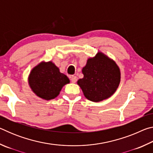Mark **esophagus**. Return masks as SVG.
I'll use <instances>...</instances> for the list:
<instances>
[{"label":"esophagus","instance_id":"34e87169","mask_svg":"<svg viewBox=\"0 0 153 153\" xmlns=\"http://www.w3.org/2000/svg\"><path fill=\"white\" fill-rule=\"evenodd\" d=\"M71 81L72 83H76L77 81V77L76 76H72L71 77Z\"/></svg>","mask_w":153,"mask_h":153}]
</instances>
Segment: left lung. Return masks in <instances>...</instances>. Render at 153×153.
Here are the masks:
<instances>
[{
	"label": "left lung",
	"mask_w": 153,
	"mask_h": 153,
	"mask_svg": "<svg viewBox=\"0 0 153 153\" xmlns=\"http://www.w3.org/2000/svg\"><path fill=\"white\" fill-rule=\"evenodd\" d=\"M82 73L84 77L78 79L77 84L85 97L93 102H100L111 97L121 81V72L117 63L100 51L88 59Z\"/></svg>",
	"instance_id": "8db88e82"
}]
</instances>
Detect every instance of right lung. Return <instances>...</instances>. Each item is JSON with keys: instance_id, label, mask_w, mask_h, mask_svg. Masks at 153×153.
Instances as JSON below:
<instances>
[{"instance_id": "obj_1", "label": "right lung", "mask_w": 153, "mask_h": 153, "mask_svg": "<svg viewBox=\"0 0 153 153\" xmlns=\"http://www.w3.org/2000/svg\"><path fill=\"white\" fill-rule=\"evenodd\" d=\"M28 84L32 91L42 99L55 98L63 87L70 81L53 61H41L33 67L28 76Z\"/></svg>"}]
</instances>
